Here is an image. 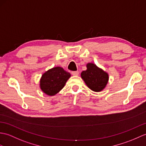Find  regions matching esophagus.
Returning a JSON list of instances; mask_svg holds the SVG:
<instances>
[{
	"instance_id": "obj_1",
	"label": "esophagus",
	"mask_w": 146,
	"mask_h": 146,
	"mask_svg": "<svg viewBox=\"0 0 146 146\" xmlns=\"http://www.w3.org/2000/svg\"><path fill=\"white\" fill-rule=\"evenodd\" d=\"M72 74L73 76H78L79 74V72H72Z\"/></svg>"
}]
</instances>
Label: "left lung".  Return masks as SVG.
<instances>
[{"label": "left lung", "instance_id": "1", "mask_svg": "<svg viewBox=\"0 0 146 146\" xmlns=\"http://www.w3.org/2000/svg\"><path fill=\"white\" fill-rule=\"evenodd\" d=\"M87 69L81 73V78L86 86L94 92H100L107 86L109 74L93 63L86 64Z\"/></svg>", "mask_w": 146, "mask_h": 146}]
</instances>
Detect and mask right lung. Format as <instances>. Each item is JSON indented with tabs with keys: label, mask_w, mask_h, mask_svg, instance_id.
Here are the masks:
<instances>
[{
	"label": "right lung",
	"mask_w": 146,
	"mask_h": 146,
	"mask_svg": "<svg viewBox=\"0 0 146 146\" xmlns=\"http://www.w3.org/2000/svg\"><path fill=\"white\" fill-rule=\"evenodd\" d=\"M71 74L60 66H55L44 73L40 80V88L48 96H54L62 90Z\"/></svg>",
	"instance_id": "1"
}]
</instances>
